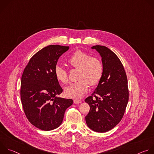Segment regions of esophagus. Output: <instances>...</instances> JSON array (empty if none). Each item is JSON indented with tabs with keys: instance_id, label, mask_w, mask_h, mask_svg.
I'll return each instance as SVG.
<instances>
[{
	"instance_id": "34e87169",
	"label": "esophagus",
	"mask_w": 154,
	"mask_h": 154,
	"mask_svg": "<svg viewBox=\"0 0 154 154\" xmlns=\"http://www.w3.org/2000/svg\"><path fill=\"white\" fill-rule=\"evenodd\" d=\"M82 102V100H79V99H74V103H81Z\"/></svg>"
}]
</instances>
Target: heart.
Returning a JSON list of instances; mask_svg holds the SVG:
<instances>
[{"instance_id": "heart-1", "label": "heart", "mask_w": 154, "mask_h": 154, "mask_svg": "<svg viewBox=\"0 0 154 154\" xmlns=\"http://www.w3.org/2000/svg\"><path fill=\"white\" fill-rule=\"evenodd\" d=\"M74 68L78 69V81L72 83L65 88L64 93L68 97L79 99L87 92L90 84L96 85L100 80L103 74V65L97 57L78 50L72 54L67 60ZM54 74L57 80L63 84L68 82V72L60 65H57Z\"/></svg>"}]
</instances>
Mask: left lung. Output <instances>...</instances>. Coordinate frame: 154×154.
<instances>
[{
  "instance_id": "obj_1",
  "label": "left lung",
  "mask_w": 154,
  "mask_h": 154,
  "mask_svg": "<svg viewBox=\"0 0 154 154\" xmlns=\"http://www.w3.org/2000/svg\"><path fill=\"white\" fill-rule=\"evenodd\" d=\"M102 58L103 74L97 86L85 102L90 106L86 124L96 132L113 128L122 119L128 100L127 75L117 55L103 46L91 48Z\"/></svg>"
}]
</instances>
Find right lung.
I'll list each match as a JSON object with an SVG mask.
<instances>
[{
    "label": "right lung",
    "mask_w": 154,
    "mask_h": 154,
    "mask_svg": "<svg viewBox=\"0 0 154 154\" xmlns=\"http://www.w3.org/2000/svg\"><path fill=\"white\" fill-rule=\"evenodd\" d=\"M69 46L50 45L30 60L21 78L20 99L26 117L36 127L45 131L58 128L64 112L72 105L71 99L57 96L63 92L54 69L60 57Z\"/></svg>",
    "instance_id": "right-lung-1"
}]
</instances>
